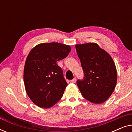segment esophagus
I'll return each instance as SVG.
<instances>
[{"mask_svg":"<svg viewBox=\"0 0 132 132\" xmlns=\"http://www.w3.org/2000/svg\"><path fill=\"white\" fill-rule=\"evenodd\" d=\"M76 82V77H74V79L71 80V82L72 83H75Z\"/></svg>","mask_w":132,"mask_h":132,"instance_id":"esophagus-1","label":"esophagus"}]
</instances>
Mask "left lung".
I'll return each mask as SVG.
<instances>
[{
    "mask_svg": "<svg viewBox=\"0 0 132 132\" xmlns=\"http://www.w3.org/2000/svg\"><path fill=\"white\" fill-rule=\"evenodd\" d=\"M84 73L77 85L85 98L95 104L107 100L117 80L116 67L111 56L95 43L76 45Z\"/></svg>",
    "mask_w": 132,
    "mask_h": 132,
    "instance_id": "obj_1",
    "label": "left lung"
}]
</instances>
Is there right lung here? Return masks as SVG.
<instances>
[{"mask_svg":"<svg viewBox=\"0 0 132 132\" xmlns=\"http://www.w3.org/2000/svg\"><path fill=\"white\" fill-rule=\"evenodd\" d=\"M70 51V46L47 43L37 45L29 52L25 62L24 83L27 94L36 105L49 108L62 98L67 83L56 62Z\"/></svg>","mask_w":132,"mask_h":132,"instance_id":"1","label":"right lung"}]
</instances>
